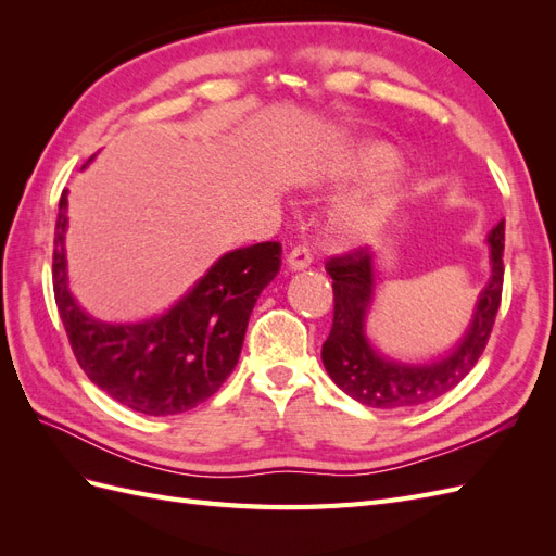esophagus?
Returning a JSON list of instances; mask_svg holds the SVG:
<instances>
[{"label": "esophagus", "mask_w": 556, "mask_h": 556, "mask_svg": "<svg viewBox=\"0 0 556 556\" xmlns=\"http://www.w3.org/2000/svg\"><path fill=\"white\" fill-rule=\"evenodd\" d=\"M313 262L311 250L306 245H296L288 252V257H285V264H288L290 271H304Z\"/></svg>", "instance_id": "esophagus-1"}]
</instances>
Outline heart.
I'll return each instance as SVG.
<instances>
[{
  "mask_svg": "<svg viewBox=\"0 0 556 556\" xmlns=\"http://www.w3.org/2000/svg\"><path fill=\"white\" fill-rule=\"evenodd\" d=\"M396 155L384 143H359L336 160L329 178L336 182L366 178L390 169ZM403 192V174L399 169L368 182L366 188L343 197L329 213V231L336 241L357 245L371 243L390 227Z\"/></svg>",
  "mask_w": 556,
  "mask_h": 556,
  "instance_id": "1",
  "label": "heart"
}]
</instances>
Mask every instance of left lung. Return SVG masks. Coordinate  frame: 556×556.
Returning <instances> with one entry per match:
<instances>
[{
  "mask_svg": "<svg viewBox=\"0 0 556 556\" xmlns=\"http://www.w3.org/2000/svg\"><path fill=\"white\" fill-rule=\"evenodd\" d=\"M503 241H506V223L501 220L486 237L492 276L476 301L473 317L457 345L427 364H406L384 357L368 341L366 317L376 296L374 252L357 248L348 255L329 260L333 325L323 345V364L329 378L364 406L384 410L422 406L457 387L490 341L503 290Z\"/></svg>",
  "mask_w": 556,
  "mask_h": 556,
  "instance_id": "1",
  "label": "left lung"
}]
</instances>
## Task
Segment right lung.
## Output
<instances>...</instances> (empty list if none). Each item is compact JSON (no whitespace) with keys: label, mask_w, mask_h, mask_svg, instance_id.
Masks as SVG:
<instances>
[{"label":"right lung","mask_w":556,"mask_h":556,"mask_svg":"<svg viewBox=\"0 0 556 556\" xmlns=\"http://www.w3.org/2000/svg\"><path fill=\"white\" fill-rule=\"evenodd\" d=\"M66 194L60 197L55 223L53 290L80 368L99 390L137 413L162 417L197 408L237 366L250 313L280 268V243L225 252L162 315L129 325L102 323L83 311L70 290Z\"/></svg>","instance_id":"right-lung-1"}]
</instances>
